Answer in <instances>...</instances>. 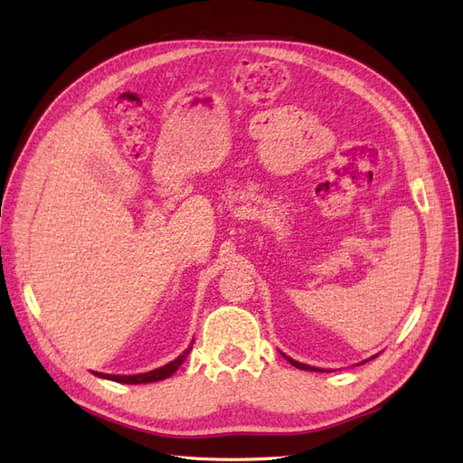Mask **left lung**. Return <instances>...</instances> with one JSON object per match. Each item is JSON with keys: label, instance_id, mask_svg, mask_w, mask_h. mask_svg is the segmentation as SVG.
<instances>
[{"label": "left lung", "instance_id": "8db88e82", "mask_svg": "<svg viewBox=\"0 0 463 463\" xmlns=\"http://www.w3.org/2000/svg\"><path fill=\"white\" fill-rule=\"evenodd\" d=\"M284 355V354H282ZM286 359H288V363H291L293 367H298V369H303V371H322V369H317V367H311V365H305V363H299V361H296V359H291V357H288V355H284Z\"/></svg>", "mask_w": 463, "mask_h": 463}]
</instances>
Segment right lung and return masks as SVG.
I'll use <instances>...</instances> for the list:
<instances>
[{
    "label": "right lung",
    "mask_w": 463,
    "mask_h": 463,
    "mask_svg": "<svg viewBox=\"0 0 463 463\" xmlns=\"http://www.w3.org/2000/svg\"><path fill=\"white\" fill-rule=\"evenodd\" d=\"M193 345H189L184 354H181L177 359H174L172 363H167V365L160 367V369H154L148 373H141V374H104V373H94L96 376L100 378H108V381H114V383H121V384H146V383H158L164 381V378L172 376L179 367L181 363L187 359V355L191 354Z\"/></svg>",
    "instance_id": "add662e5"
}]
</instances>
